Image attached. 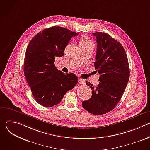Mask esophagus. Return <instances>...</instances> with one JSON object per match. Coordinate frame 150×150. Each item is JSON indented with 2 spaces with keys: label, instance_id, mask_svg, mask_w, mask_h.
I'll use <instances>...</instances> for the list:
<instances>
[{
  "label": "esophagus",
  "instance_id": "34e87169",
  "mask_svg": "<svg viewBox=\"0 0 150 150\" xmlns=\"http://www.w3.org/2000/svg\"><path fill=\"white\" fill-rule=\"evenodd\" d=\"M78 83L80 84H84L85 83V81L84 79H82V78H79L78 79Z\"/></svg>",
  "mask_w": 150,
  "mask_h": 150
}]
</instances>
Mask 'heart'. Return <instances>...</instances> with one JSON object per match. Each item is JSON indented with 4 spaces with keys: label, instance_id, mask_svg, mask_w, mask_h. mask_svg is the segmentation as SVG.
Listing matches in <instances>:
<instances>
[{
    "label": "heart",
    "instance_id": "1",
    "mask_svg": "<svg viewBox=\"0 0 150 150\" xmlns=\"http://www.w3.org/2000/svg\"><path fill=\"white\" fill-rule=\"evenodd\" d=\"M90 45H94L93 42L87 37H82L79 41V46L80 47L87 46Z\"/></svg>",
    "mask_w": 150,
    "mask_h": 150
}]
</instances>
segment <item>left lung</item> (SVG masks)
Masks as SVG:
<instances>
[{"instance_id": "8db88e82", "label": "left lung", "mask_w": 150, "mask_h": 150, "mask_svg": "<svg viewBox=\"0 0 150 150\" xmlns=\"http://www.w3.org/2000/svg\"><path fill=\"white\" fill-rule=\"evenodd\" d=\"M92 34L96 37L94 67L100 75V82L95 87L86 81L93 94L82 105L89 113L100 115L115 109L125 90L130 71L125 50L118 41L105 33Z\"/></svg>"}]
</instances>
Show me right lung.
<instances>
[{
  "mask_svg": "<svg viewBox=\"0 0 150 150\" xmlns=\"http://www.w3.org/2000/svg\"><path fill=\"white\" fill-rule=\"evenodd\" d=\"M78 34L65 28L52 27L37 34L27 46L24 71L35 100L50 108L59 104L65 93L77 84L73 73L64 74L54 65L56 57L63 56L72 37Z\"/></svg>",
  "mask_w": 150,
  "mask_h": 150,
  "instance_id": "right-lung-1",
  "label": "right lung"
}]
</instances>
